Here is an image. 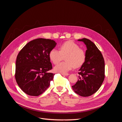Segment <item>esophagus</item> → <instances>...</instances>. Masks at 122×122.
I'll return each instance as SVG.
<instances>
[{
	"label": "esophagus",
	"mask_w": 122,
	"mask_h": 122,
	"mask_svg": "<svg viewBox=\"0 0 122 122\" xmlns=\"http://www.w3.org/2000/svg\"><path fill=\"white\" fill-rule=\"evenodd\" d=\"M61 74L62 75H64V76H68L69 75L68 73H61Z\"/></svg>",
	"instance_id": "1"
}]
</instances>
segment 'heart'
<instances>
[{"label": "heart", "mask_w": 122, "mask_h": 122, "mask_svg": "<svg viewBox=\"0 0 122 122\" xmlns=\"http://www.w3.org/2000/svg\"><path fill=\"white\" fill-rule=\"evenodd\" d=\"M65 56L66 61L55 66L54 68L55 72L66 73L74 67L76 68L80 67L86 60V54L84 50L72 41L65 42L60 46L59 50L54 48L51 49L49 53L50 60L54 64H58Z\"/></svg>", "instance_id": "obj_1"}]
</instances>
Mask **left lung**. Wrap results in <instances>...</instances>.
<instances>
[{
	"mask_svg": "<svg viewBox=\"0 0 122 122\" xmlns=\"http://www.w3.org/2000/svg\"><path fill=\"white\" fill-rule=\"evenodd\" d=\"M86 44V60L79 70V79L72 87L77 94L90 96L97 92L105 78V64L103 55L95 44L86 38L78 40Z\"/></svg>",
	"mask_w": 122,
	"mask_h": 122,
	"instance_id": "left-lung-1",
	"label": "left lung"
}]
</instances>
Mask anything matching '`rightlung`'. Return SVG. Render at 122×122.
I'll return each mask as SVG.
<instances>
[{"instance_id": "1", "label": "right lung", "mask_w": 122, "mask_h": 122, "mask_svg": "<svg viewBox=\"0 0 122 122\" xmlns=\"http://www.w3.org/2000/svg\"><path fill=\"white\" fill-rule=\"evenodd\" d=\"M56 45L53 40L39 38L28 42L18 53L15 78L25 94L38 96L49 86L55 74L47 72L52 69L49 53Z\"/></svg>"}]
</instances>
